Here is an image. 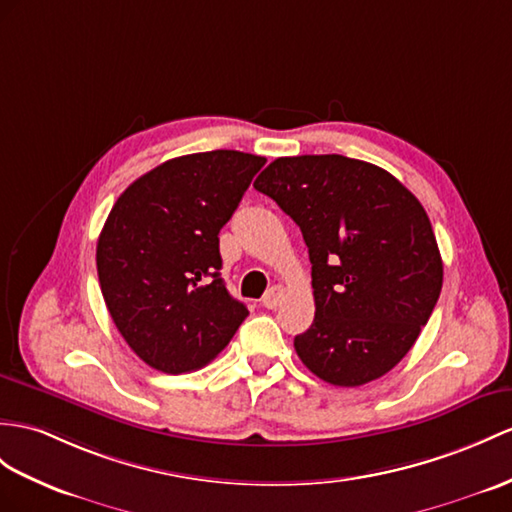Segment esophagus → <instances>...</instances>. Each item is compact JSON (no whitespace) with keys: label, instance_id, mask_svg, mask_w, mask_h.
I'll return each instance as SVG.
<instances>
[{"label":"esophagus","instance_id":"esophagus-1","mask_svg":"<svg viewBox=\"0 0 512 512\" xmlns=\"http://www.w3.org/2000/svg\"><path fill=\"white\" fill-rule=\"evenodd\" d=\"M282 297H284V289H280V286H271L267 295L263 297V306L269 310H276L282 302Z\"/></svg>","mask_w":512,"mask_h":512}]
</instances>
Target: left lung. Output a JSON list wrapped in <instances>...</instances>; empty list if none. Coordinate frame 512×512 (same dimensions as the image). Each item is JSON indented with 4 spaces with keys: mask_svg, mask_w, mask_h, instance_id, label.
Listing matches in <instances>:
<instances>
[{
    "mask_svg": "<svg viewBox=\"0 0 512 512\" xmlns=\"http://www.w3.org/2000/svg\"><path fill=\"white\" fill-rule=\"evenodd\" d=\"M254 189L297 223L313 265L315 319L293 341L302 363L334 386L391 371L443 286L419 199L389 171L339 154L276 158Z\"/></svg>",
    "mask_w": 512,
    "mask_h": 512,
    "instance_id": "left-lung-1",
    "label": "left lung"
}]
</instances>
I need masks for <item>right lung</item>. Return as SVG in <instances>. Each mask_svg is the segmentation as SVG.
Wrapping results in <instances>:
<instances>
[{"label": "right lung", "instance_id": "add662e5", "mask_svg": "<svg viewBox=\"0 0 512 512\" xmlns=\"http://www.w3.org/2000/svg\"><path fill=\"white\" fill-rule=\"evenodd\" d=\"M265 162L236 149L173 158L112 206L97 241L99 286L149 367L173 376L204 367L249 315L219 273V230Z\"/></svg>", "mask_w": 512, "mask_h": 512}]
</instances>
